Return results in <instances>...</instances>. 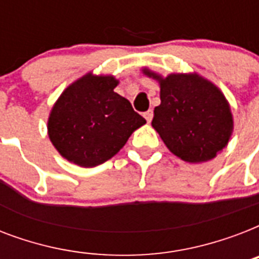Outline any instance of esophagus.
I'll use <instances>...</instances> for the list:
<instances>
[{"label": "esophagus", "mask_w": 259, "mask_h": 259, "mask_svg": "<svg viewBox=\"0 0 259 259\" xmlns=\"http://www.w3.org/2000/svg\"><path fill=\"white\" fill-rule=\"evenodd\" d=\"M144 117H145L146 122L150 123L152 119H153V110H148V111H145V113H144Z\"/></svg>", "instance_id": "obj_1"}]
</instances>
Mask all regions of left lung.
<instances>
[{"mask_svg": "<svg viewBox=\"0 0 259 259\" xmlns=\"http://www.w3.org/2000/svg\"><path fill=\"white\" fill-rule=\"evenodd\" d=\"M160 84L161 103L154 107L153 129L166 148L183 161L212 160L229 144L234 118L221 89L196 72L168 76L142 68Z\"/></svg>", "mask_w": 259, "mask_h": 259, "instance_id": "8db88e82", "label": "left lung"}]
</instances>
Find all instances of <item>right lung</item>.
Returning <instances> with one entry per match:
<instances>
[{
  "instance_id": "right-lung-1",
  "label": "right lung",
  "mask_w": 259,
  "mask_h": 259,
  "mask_svg": "<svg viewBox=\"0 0 259 259\" xmlns=\"http://www.w3.org/2000/svg\"><path fill=\"white\" fill-rule=\"evenodd\" d=\"M113 75L87 72L67 87L48 117V137L63 158L83 168L101 165L146 121L114 91Z\"/></svg>"
}]
</instances>
